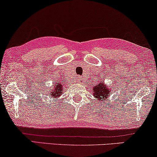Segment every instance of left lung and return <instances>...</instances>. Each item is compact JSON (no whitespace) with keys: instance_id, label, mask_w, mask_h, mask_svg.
Segmentation results:
<instances>
[{"instance_id":"1","label":"left lung","mask_w":157,"mask_h":157,"mask_svg":"<svg viewBox=\"0 0 157 157\" xmlns=\"http://www.w3.org/2000/svg\"><path fill=\"white\" fill-rule=\"evenodd\" d=\"M111 89H109L102 82H99L97 85L93 86V96L96 97L97 101H100L101 99H106L110 95Z\"/></svg>"}]
</instances>
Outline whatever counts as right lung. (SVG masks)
I'll use <instances>...</instances> for the list:
<instances>
[{"instance_id": "right-lung-1", "label": "right lung", "mask_w": 157, "mask_h": 157, "mask_svg": "<svg viewBox=\"0 0 157 157\" xmlns=\"http://www.w3.org/2000/svg\"><path fill=\"white\" fill-rule=\"evenodd\" d=\"M63 90H64L63 86L60 83H57L56 81L54 82V85L52 86V89L50 90V94L49 97H54V98H58L60 96L61 94L63 93Z\"/></svg>"}]
</instances>
